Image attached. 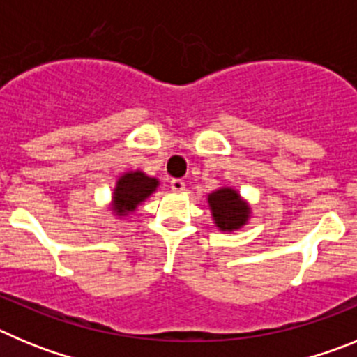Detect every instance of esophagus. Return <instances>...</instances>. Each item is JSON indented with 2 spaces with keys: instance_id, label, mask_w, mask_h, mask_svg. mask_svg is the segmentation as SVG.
<instances>
[{
  "instance_id": "esophagus-1",
  "label": "esophagus",
  "mask_w": 357,
  "mask_h": 357,
  "mask_svg": "<svg viewBox=\"0 0 357 357\" xmlns=\"http://www.w3.org/2000/svg\"><path fill=\"white\" fill-rule=\"evenodd\" d=\"M169 185H172V189L175 193H182L185 189V182L181 181V178H173V181L169 182Z\"/></svg>"
}]
</instances>
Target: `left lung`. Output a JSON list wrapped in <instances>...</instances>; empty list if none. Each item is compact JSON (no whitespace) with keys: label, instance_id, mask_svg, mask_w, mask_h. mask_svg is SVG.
<instances>
[{"label":"left lung","instance_id":"obj_1","mask_svg":"<svg viewBox=\"0 0 357 357\" xmlns=\"http://www.w3.org/2000/svg\"><path fill=\"white\" fill-rule=\"evenodd\" d=\"M213 222L222 232H234L247 225L252 211L247 200L232 188H220L207 195Z\"/></svg>","mask_w":357,"mask_h":357}]
</instances>
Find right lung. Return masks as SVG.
<instances>
[{
  "mask_svg": "<svg viewBox=\"0 0 357 357\" xmlns=\"http://www.w3.org/2000/svg\"><path fill=\"white\" fill-rule=\"evenodd\" d=\"M159 188V178L146 175L141 169L123 173L116 182L110 209L118 218H125L134 213L146 198L155 193Z\"/></svg>",
  "mask_w": 357,
  "mask_h": 357,
  "instance_id": "obj_1",
  "label": "right lung"
}]
</instances>
